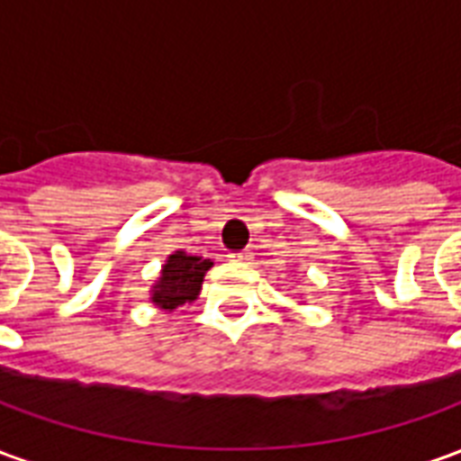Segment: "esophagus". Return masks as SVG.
<instances>
[{
	"label": "esophagus",
	"mask_w": 461,
	"mask_h": 461,
	"mask_svg": "<svg viewBox=\"0 0 461 461\" xmlns=\"http://www.w3.org/2000/svg\"><path fill=\"white\" fill-rule=\"evenodd\" d=\"M230 259L231 261H244V264H249V261H251V251H247V249H244V251H231Z\"/></svg>",
	"instance_id": "34e87169"
}]
</instances>
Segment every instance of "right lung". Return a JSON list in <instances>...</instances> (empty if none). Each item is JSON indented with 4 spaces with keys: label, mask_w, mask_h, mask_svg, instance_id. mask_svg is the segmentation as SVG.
I'll return each instance as SVG.
<instances>
[{
    "label": "right lung",
    "mask_w": 461,
    "mask_h": 461,
    "mask_svg": "<svg viewBox=\"0 0 461 461\" xmlns=\"http://www.w3.org/2000/svg\"><path fill=\"white\" fill-rule=\"evenodd\" d=\"M212 267L210 259L202 257H187L185 251L172 254L167 264L162 267V276L158 286L152 289L155 306L165 311H175L182 303L197 299L202 289V279Z\"/></svg>",
    "instance_id": "add662e5"
}]
</instances>
